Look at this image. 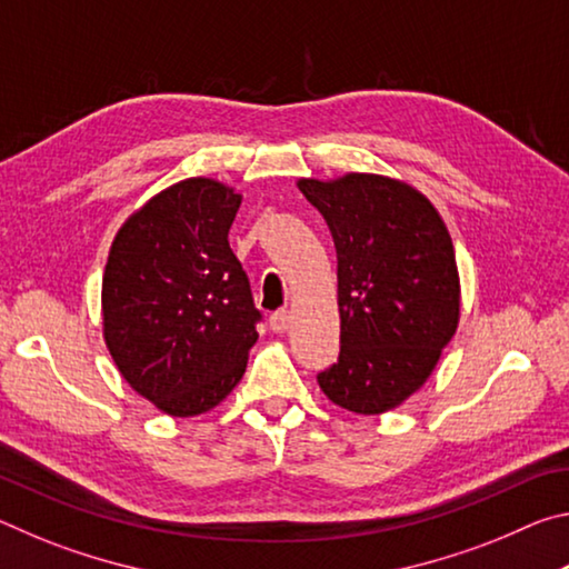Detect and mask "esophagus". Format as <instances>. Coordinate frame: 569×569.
Listing matches in <instances>:
<instances>
[{
    "mask_svg": "<svg viewBox=\"0 0 569 569\" xmlns=\"http://www.w3.org/2000/svg\"><path fill=\"white\" fill-rule=\"evenodd\" d=\"M268 323H271V331L283 333L288 329V323H291V316H288L286 308H278V311L271 313V319H268Z\"/></svg>",
    "mask_w": 569,
    "mask_h": 569,
    "instance_id": "1",
    "label": "esophagus"
}]
</instances>
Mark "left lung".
Segmentation results:
<instances>
[{
	"label": "left lung",
	"instance_id": "left-lung-1",
	"mask_svg": "<svg viewBox=\"0 0 569 569\" xmlns=\"http://www.w3.org/2000/svg\"><path fill=\"white\" fill-rule=\"evenodd\" d=\"M336 246L341 351L319 387L353 413H383L431 377L459 323L455 246L437 208L393 178L298 180Z\"/></svg>",
	"mask_w": 569,
	"mask_h": 569
}]
</instances>
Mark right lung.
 <instances>
[{"label":"right lung","mask_w":569,"mask_h":569,"mask_svg":"<svg viewBox=\"0 0 569 569\" xmlns=\"http://www.w3.org/2000/svg\"><path fill=\"white\" fill-rule=\"evenodd\" d=\"M238 208L223 182L188 178L150 198L112 240L104 343L124 381L170 417L218 407L258 339L261 311L228 243Z\"/></svg>","instance_id":"obj_1"}]
</instances>
